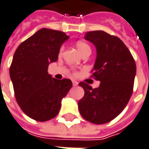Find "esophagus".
I'll return each instance as SVG.
<instances>
[{
	"mask_svg": "<svg viewBox=\"0 0 149 149\" xmlns=\"http://www.w3.org/2000/svg\"><path fill=\"white\" fill-rule=\"evenodd\" d=\"M77 84H78V82H77V81H72V85H73L74 86H77Z\"/></svg>",
	"mask_w": 149,
	"mask_h": 149,
	"instance_id": "1",
	"label": "esophagus"
}]
</instances>
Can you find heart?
Masks as SVG:
<instances>
[{"mask_svg": "<svg viewBox=\"0 0 149 149\" xmlns=\"http://www.w3.org/2000/svg\"><path fill=\"white\" fill-rule=\"evenodd\" d=\"M76 45H77V48L79 50V52L81 54V55H83L85 54H91V52L90 45L88 44H86V42L78 41ZM63 51V47H61L60 49H59V54H62Z\"/></svg>", "mask_w": 149, "mask_h": 149, "instance_id": "heart-1", "label": "heart"}]
</instances>
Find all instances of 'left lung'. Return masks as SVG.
Masks as SVG:
<instances>
[{
    "instance_id": "left-lung-1",
    "label": "left lung",
    "mask_w": 149,
    "mask_h": 149,
    "mask_svg": "<svg viewBox=\"0 0 149 149\" xmlns=\"http://www.w3.org/2000/svg\"><path fill=\"white\" fill-rule=\"evenodd\" d=\"M85 39L95 44L97 57L91 77L100 81L93 89L80 82L84 96L78 101L80 114L95 125L108 123L125 108L133 94L135 61L120 38L102 30L86 33Z\"/></svg>"
}]
</instances>
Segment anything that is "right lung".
<instances>
[{
  "mask_svg": "<svg viewBox=\"0 0 149 149\" xmlns=\"http://www.w3.org/2000/svg\"><path fill=\"white\" fill-rule=\"evenodd\" d=\"M68 36L62 31L41 29L19 45L10 67L16 101L23 112L34 120L44 122L58 116L61 100L72 82L57 80L48 73L56 62L59 49Z\"/></svg>",
  "mask_w": 149,
  "mask_h": 149,
  "instance_id": "1",
  "label": "right lung"
}]
</instances>
